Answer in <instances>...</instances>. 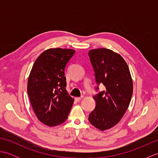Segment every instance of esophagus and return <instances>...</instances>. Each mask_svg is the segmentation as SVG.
I'll return each mask as SVG.
<instances>
[{"label":"esophagus","instance_id":"esophagus-1","mask_svg":"<svg viewBox=\"0 0 158 158\" xmlns=\"http://www.w3.org/2000/svg\"><path fill=\"white\" fill-rule=\"evenodd\" d=\"M83 98V96H81V97H76V98H75V100H76V101H80L82 98Z\"/></svg>","mask_w":158,"mask_h":158}]
</instances>
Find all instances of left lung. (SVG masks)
<instances>
[{"mask_svg":"<svg viewBox=\"0 0 158 158\" xmlns=\"http://www.w3.org/2000/svg\"><path fill=\"white\" fill-rule=\"evenodd\" d=\"M89 56L97 84H103L105 89L94 96L96 107L88 119L104 131L117 125L126 112L132 96V79L125 60L113 50L91 49Z\"/></svg>","mask_w":158,"mask_h":158,"instance_id":"left-lung-1","label":"left lung"}]
</instances>
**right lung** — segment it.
Wrapping results in <instances>:
<instances>
[{
    "label": "right lung",
    "instance_id": "add662e5",
    "mask_svg": "<svg viewBox=\"0 0 158 158\" xmlns=\"http://www.w3.org/2000/svg\"><path fill=\"white\" fill-rule=\"evenodd\" d=\"M75 50L50 48L34 63L28 79L27 92L37 119L53 127L66 120L74 99L66 89L64 69Z\"/></svg>",
    "mask_w": 158,
    "mask_h": 158
}]
</instances>
